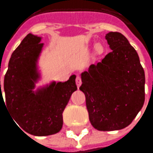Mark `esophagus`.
I'll use <instances>...</instances> for the list:
<instances>
[{
  "label": "esophagus",
  "instance_id": "34e87169",
  "mask_svg": "<svg viewBox=\"0 0 153 153\" xmlns=\"http://www.w3.org/2000/svg\"><path fill=\"white\" fill-rule=\"evenodd\" d=\"M75 82H76V84H77V86L80 87V85L82 84V80H81V77H80V76H77V77H76Z\"/></svg>",
  "mask_w": 153,
  "mask_h": 153
}]
</instances>
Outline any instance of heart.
Here are the masks:
<instances>
[{"label": "heart", "instance_id": "b5f03b06", "mask_svg": "<svg viewBox=\"0 0 153 153\" xmlns=\"http://www.w3.org/2000/svg\"><path fill=\"white\" fill-rule=\"evenodd\" d=\"M96 49H97V51H98V52H101V51L103 50V48H102V46L97 45V46H96Z\"/></svg>", "mask_w": 153, "mask_h": 153}]
</instances>
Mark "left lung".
I'll list each match as a JSON object with an SVG mask.
<instances>
[{
	"mask_svg": "<svg viewBox=\"0 0 153 153\" xmlns=\"http://www.w3.org/2000/svg\"><path fill=\"white\" fill-rule=\"evenodd\" d=\"M111 52L82 74L89 119L101 131L128 127L145 101V74L137 51L118 32L105 36Z\"/></svg>",
	"mask_w": 153,
	"mask_h": 153,
	"instance_id": "obj_1",
	"label": "left lung"
}]
</instances>
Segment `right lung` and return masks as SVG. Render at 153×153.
<instances>
[{
    "mask_svg": "<svg viewBox=\"0 0 153 153\" xmlns=\"http://www.w3.org/2000/svg\"><path fill=\"white\" fill-rule=\"evenodd\" d=\"M40 40V37L28 34L13 52L3 89L5 104L19 128L35 136H48L61 129L62 113L77 86L76 76L71 75L65 82H52L36 93L33 92L38 78L36 60L43 47ZM1 100L4 103L0 82Z\"/></svg>",
    "mask_w": 153,
    "mask_h": 153,
    "instance_id": "1",
    "label": "right lung"
}]
</instances>
